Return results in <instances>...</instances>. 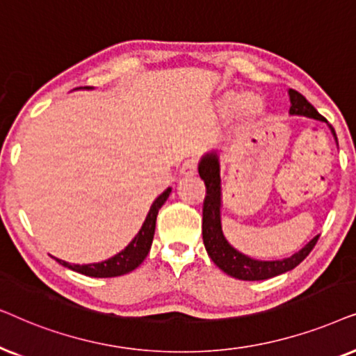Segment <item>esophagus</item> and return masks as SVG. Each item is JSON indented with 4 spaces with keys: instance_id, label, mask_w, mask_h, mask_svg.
<instances>
[{
    "instance_id": "esophagus-1",
    "label": "esophagus",
    "mask_w": 356,
    "mask_h": 356,
    "mask_svg": "<svg viewBox=\"0 0 356 356\" xmlns=\"http://www.w3.org/2000/svg\"><path fill=\"white\" fill-rule=\"evenodd\" d=\"M197 168H198V161L195 158H191L182 164L181 174L182 175H193L197 172Z\"/></svg>"
}]
</instances>
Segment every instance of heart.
Masks as SVG:
<instances>
[{"label":"heart","instance_id":"obj_1","mask_svg":"<svg viewBox=\"0 0 356 356\" xmlns=\"http://www.w3.org/2000/svg\"><path fill=\"white\" fill-rule=\"evenodd\" d=\"M226 107L227 108L245 107L249 112H257L260 107V101L257 99V96H254V94H248V96H243V97L231 96L226 99Z\"/></svg>","mask_w":356,"mask_h":356}]
</instances>
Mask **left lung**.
Returning <instances> with one entry per match:
<instances>
[{
    "label": "left lung",
    "mask_w": 356,
    "mask_h": 356,
    "mask_svg": "<svg viewBox=\"0 0 356 356\" xmlns=\"http://www.w3.org/2000/svg\"><path fill=\"white\" fill-rule=\"evenodd\" d=\"M290 113L296 115L312 117L316 120L327 122L319 112L316 111L314 106L298 92L296 89H290ZM334 131V129H332ZM335 135V131H334ZM198 174H200L202 181L205 182L207 195L203 200V222H202V233H203V244L208 255H210L213 262L220 267L222 272L231 275V277L239 278V280H267V278L277 277V275L285 273L288 270L295 268L305 260L314 248L319 236L309 241L300 252L293 254L291 257L283 260H255L248 255L241 254L236 250L233 245L227 243L221 231V220H220V207H221V187H220V163H218V156L215 153L203 156L200 164H198Z\"/></svg>",
    "instance_id": "obj_1"
}]
</instances>
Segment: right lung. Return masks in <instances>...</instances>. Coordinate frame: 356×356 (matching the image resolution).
<instances>
[{"label": "right lung", "instance_id": "obj_1", "mask_svg": "<svg viewBox=\"0 0 356 356\" xmlns=\"http://www.w3.org/2000/svg\"><path fill=\"white\" fill-rule=\"evenodd\" d=\"M170 193V188H165V191L161 193V195L153 202V205L149 208L148 216L141 226L140 233L135 236V239L127 245L122 252H118L113 257L104 260V262L99 264H89V265H71L65 260L56 259L61 265L68 267L74 272L88 275V277H97V278H108V277H120V275H125L135 270L138 265L143 262L148 255L151 244H153L154 238V229H156V216H158L159 208L164 205V202L168 200Z\"/></svg>", "mask_w": 356, "mask_h": 356}]
</instances>
